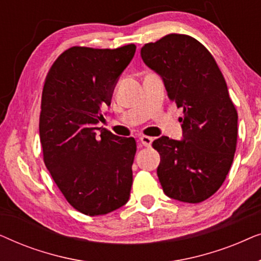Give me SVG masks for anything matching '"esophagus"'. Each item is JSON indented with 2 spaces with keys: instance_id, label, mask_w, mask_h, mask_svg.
<instances>
[{
  "instance_id": "34e87169",
  "label": "esophagus",
  "mask_w": 261,
  "mask_h": 261,
  "mask_svg": "<svg viewBox=\"0 0 261 261\" xmlns=\"http://www.w3.org/2000/svg\"><path fill=\"white\" fill-rule=\"evenodd\" d=\"M140 141H141V144L145 146V147H151V145L153 142V138L147 137V135H141Z\"/></svg>"
}]
</instances>
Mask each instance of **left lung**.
<instances>
[{
  "label": "left lung",
  "instance_id": "8db88e82",
  "mask_svg": "<svg viewBox=\"0 0 261 261\" xmlns=\"http://www.w3.org/2000/svg\"><path fill=\"white\" fill-rule=\"evenodd\" d=\"M141 58L163 78L167 96L183 108V139L160 137L153 148L166 196L199 203L221 188L229 172L238 140V112L219 65L201 42L167 34L145 44Z\"/></svg>",
  "mask_w": 261,
  "mask_h": 261
}]
</instances>
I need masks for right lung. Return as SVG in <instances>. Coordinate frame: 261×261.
<instances>
[{"label": "right lung", "instance_id": "1", "mask_svg": "<svg viewBox=\"0 0 261 261\" xmlns=\"http://www.w3.org/2000/svg\"><path fill=\"white\" fill-rule=\"evenodd\" d=\"M135 49L73 46L46 76L39 121L44 163L66 201L85 215H106L129 199L137 142L109 130L97 135L96 124Z\"/></svg>", "mask_w": 261, "mask_h": 261}]
</instances>
